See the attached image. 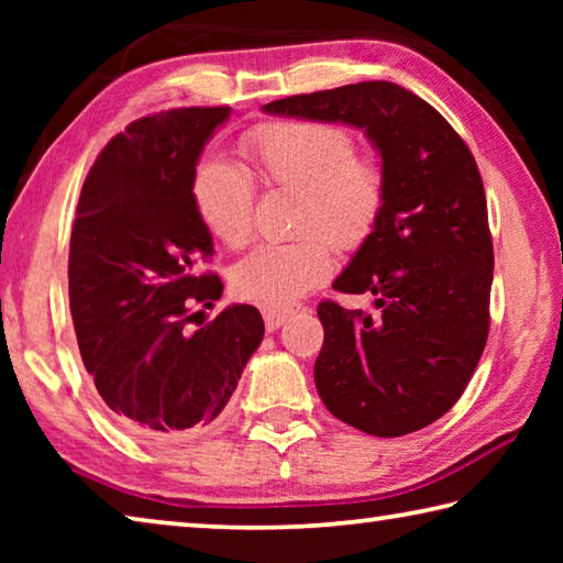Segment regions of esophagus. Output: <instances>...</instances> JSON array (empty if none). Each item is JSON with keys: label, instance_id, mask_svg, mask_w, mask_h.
Here are the masks:
<instances>
[{"label": "esophagus", "instance_id": "34e87169", "mask_svg": "<svg viewBox=\"0 0 563 563\" xmlns=\"http://www.w3.org/2000/svg\"><path fill=\"white\" fill-rule=\"evenodd\" d=\"M300 310H305L302 302H283V305H273V308H263V320L268 330H278L285 320H290L292 316H298Z\"/></svg>", "mask_w": 563, "mask_h": 563}]
</instances>
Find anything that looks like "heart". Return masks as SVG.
Here are the masks:
<instances>
[{
    "label": "heart",
    "instance_id": "1",
    "mask_svg": "<svg viewBox=\"0 0 563 563\" xmlns=\"http://www.w3.org/2000/svg\"><path fill=\"white\" fill-rule=\"evenodd\" d=\"M245 170L211 158L194 176V203L218 241L238 247L253 233L255 186L288 188L302 196L295 243L258 245L233 268L238 298L265 308L290 302L325 283L335 268L330 243L357 247L373 233L385 206L383 161L357 154L355 136L338 123L280 121L243 141ZM320 232H325L320 236Z\"/></svg>",
    "mask_w": 563,
    "mask_h": 563
}]
</instances>
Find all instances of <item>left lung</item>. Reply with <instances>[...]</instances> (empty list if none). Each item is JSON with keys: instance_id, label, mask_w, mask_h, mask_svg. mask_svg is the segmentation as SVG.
Instances as JSON below:
<instances>
[{"instance_id": "8db88e82", "label": "left lung", "mask_w": 563, "mask_h": 563, "mask_svg": "<svg viewBox=\"0 0 563 563\" xmlns=\"http://www.w3.org/2000/svg\"><path fill=\"white\" fill-rule=\"evenodd\" d=\"M263 111L347 123L383 158V213L332 283L373 292L379 316L318 305L316 387L360 432L422 430L462 397L489 335L494 247L472 151L440 111L393 81L298 93Z\"/></svg>"}]
</instances>
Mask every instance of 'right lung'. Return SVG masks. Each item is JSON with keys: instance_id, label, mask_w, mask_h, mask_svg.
Masks as SVG:
<instances>
[{"instance_id": "right-lung-1", "label": "right lung", "mask_w": 563, "mask_h": 563, "mask_svg": "<svg viewBox=\"0 0 563 563\" xmlns=\"http://www.w3.org/2000/svg\"><path fill=\"white\" fill-rule=\"evenodd\" d=\"M228 107L161 111L117 133L84 180L69 245V305L84 367L111 417L148 442L206 432L263 340L253 305L188 332L223 295L198 263L213 238L194 203L203 146Z\"/></svg>"}]
</instances>
